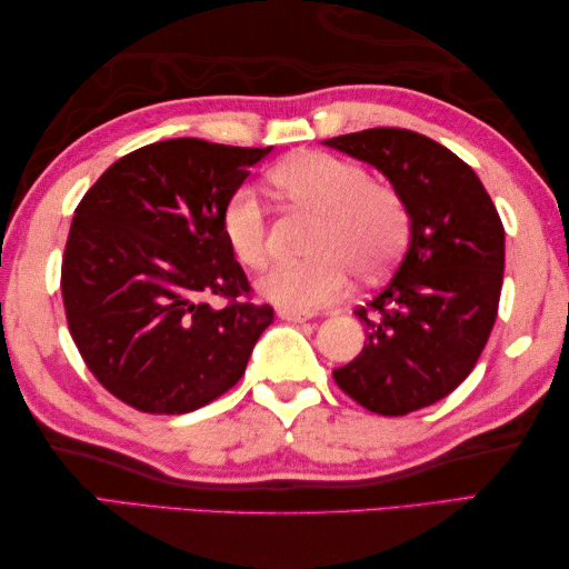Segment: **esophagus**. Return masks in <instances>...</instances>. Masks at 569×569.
I'll use <instances>...</instances> for the list:
<instances>
[{
    "instance_id": "esophagus-1",
    "label": "esophagus",
    "mask_w": 569,
    "mask_h": 569,
    "mask_svg": "<svg viewBox=\"0 0 569 569\" xmlns=\"http://www.w3.org/2000/svg\"><path fill=\"white\" fill-rule=\"evenodd\" d=\"M278 318L288 320V322H308L312 320V312H303V310H288V308H278Z\"/></svg>"
}]
</instances>
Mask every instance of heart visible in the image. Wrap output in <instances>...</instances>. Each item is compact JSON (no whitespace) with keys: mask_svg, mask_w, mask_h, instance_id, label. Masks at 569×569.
I'll use <instances>...</instances> for the list:
<instances>
[{"mask_svg":"<svg viewBox=\"0 0 569 569\" xmlns=\"http://www.w3.org/2000/svg\"><path fill=\"white\" fill-rule=\"evenodd\" d=\"M276 196L288 208L312 212L320 224L303 263H273L257 288L271 303L312 312L349 291L352 271L371 281L401 257L410 237L408 202L389 180H373L355 161L308 151L278 163L271 176ZM220 227L234 257L257 269L269 257V214L257 192L237 188L227 198Z\"/></svg>","mask_w":569,"mask_h":569,"instance_id":"b5f03b06","label":"heart"}]
</instances>
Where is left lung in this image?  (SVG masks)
<instances>
[{
	"mask_svg": "<svg viewBox=\"0 0 569 569\" xmlns=\"http://www.w3.org/2000/svg\"><path fill=\"white\" fill-rule=\"evenodd\" d=\"M377 166L410 210V247L393 278L355 312L367 345L335 369L340 389L379 416L438 403L462 383L497 322L503 224L471 168L410 129L322 141Z\"/></svg>",
	"mask_w": 569,
	"mask_h": 569,
	"instance_id": "obj_1",
	"label": "left lung"
}]
</instances>
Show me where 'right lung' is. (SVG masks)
Returning <instances> with one entry per match:
<instances>
[{
    "instance_id": "obj_1",
    "label": "right lung",
    "mask_w": 569,
    "mask_h": 569,
    "mask_svg": "<svg viewBox=\"0 0 569 569\" xmlns=\"http://www.w3.org/2000/svg\"><path fill=\"white\" fill-rule=\"evenodd\" d=\"M269 151L156 141L114 161L82 196L60 293L80 357L122 403L190 413L244 373L273 308L253 303L220 217ZM212 295L222 309L209 306Z\"/></svg>"
}]
</instances>
